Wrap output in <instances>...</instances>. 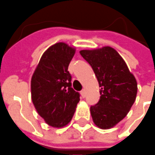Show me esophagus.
I'll use <instances>...</instances> for the list:
<instances>
[{
    "instance_id": "obj_1",
    "label": "esophagus",
    "mask_w": 155,
    "mask_h": 155,
    "mask_svg": "<svg viewBox=\"0 0 155 155\" xmlns=\"http://www.w3.org/2000/svg\"><path fill=\"white\" fill-rule=\"evenodd\" d=\"M81 97H85V96H86V91H85V90H82L81 91Z\"/></svg>"
}]
</instances>
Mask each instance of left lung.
I'll return each instance as SVG.
<instances>
[{
    "label": "left lung",
    "mask_w": 155,
    "mask_h": 155,
    "mask_svg": "<svg viewBox=\"0 0 155 155\" xmlns=\"http://www.w3.org/2000/svg\"><path fill=\"white\" fill-rule=\"evenodd\" d=\"M80 54L91 65L101 88L98 102L90 107L93 121L99 128H112L127 116L135 101L137 81L111 47L84 49Z\"/></svg>",
    "instance_id": "obj_1"
}]
</instances>
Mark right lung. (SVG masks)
Masks as SVG:
<instances>
[{
  "mask_svg": "<svg viewBox=\"0 0 155 155\" xmlns=\"http://www.w3.org/2000/svg\"><path fill=\"white\" fill-rule=\"evenodd\" d=\"M75 49L64 42L53 45L42 54L31 79V97L38 114L50 127L61 128L71 121L80 101L71 87L68 67Z\"/></svg>",
  "mask_w": 155,
  "mask_h": 155,
  "instance_id": "1",
  "label": "right lung"
}]
</instances>
